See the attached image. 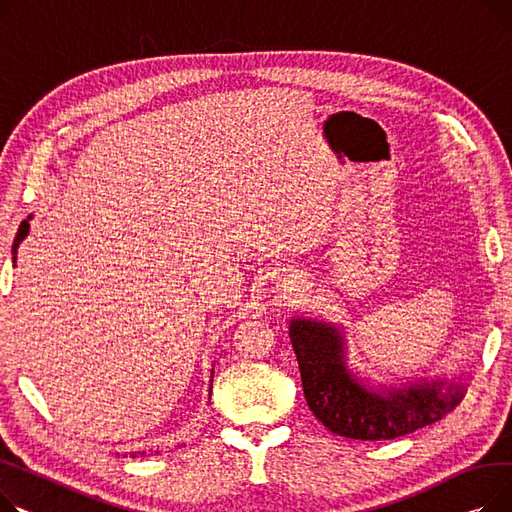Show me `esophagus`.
<instances>
[{"label": "esophagus", "mask_w": 512, "mask_h": 512, "mask_svg": "<svg viewBox=\"0 0 512 512\" xmlns=\"http://www.w3.org/2000/svg\"><path fill=\"white\" fill-rule=\"evenodd\" d=\"M289 277H293V275H289Z\"/></svg>", "instance_id": "1"}]
</instances>
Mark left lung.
<instances>
[{
  "label": "left lung",
  "mask_w": 512,
  "mask_h": 512,
  "mask_svg": "<svg viewBox=\"0 0 512 512\" xmlns=\"http://www.w3.org/2000/svg\"><path fill=\"white\" fill-rule=\"evenodd\" d=\"M289 339L302 374L310 411L330 432L353 440H393L430 426L453 411L463 380H424L403 388L370 390L345 359V341L335 324L293 318Z\"/></svg>",
  "instance_id": "left-lung-1"
}]
</instances>
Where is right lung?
Returning a JSON list of instances; mask_svg holds the SVG:
<instances>
[{"instance_id": "right-lung-1", "label": "right lung", "mask_w": 512, "mask_h": 512, "mask_svg": "<svg viewBox=\"0 0 512 512\" xmlns=\"http://www.w3.org/2000/svg\"><path fill=\"white\" fill-rule=\"evenodd\" d=\"M28 219H33V217H28ZM28 219L26 221H22V225H20V229H18V233H16V239H14V246H12V262H16V254H18V246H20V242L22 239L28 235ZM213 378V376H210ZM210 388H213V380H210ZM155 455H159V450H155ZM130 457H146V450H138V453H130Z\"/></svg>"}]
</instances>
